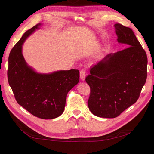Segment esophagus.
Returning a JSON list of instances; mask_svg holds the SVG:
<instances>
[{
  "instance_id": "obj_1",
  "label": "esophagus",
  "mask_w": 154,
  "mask_h": 154,
  "mask_svg": "<svg viewBox=\"0 0 154 154\" xmlns=\"http://www.w3.org/2000/svg\"><path fill=\"white\" fill-rule=\"evenodd\" d=\"M80 77L81 80H82V81L85 80V77H86V73H85V71H84V70H82V71H80Z\"/></svg>"
}]
</instances>
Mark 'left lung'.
I'll list each match as a JSON object with an SVG mask.
<instances>
[{
    "instance_id": "obj_1",
    "label": "left lung",
    "mask_w": 154,
    "mask_h": 154,
    "mask_svg": "<svg viewBox=\"0 0 154 154\" xmlns=\"http://www.w3.org/2000/svg\"><path fill=\"white\" fill-rule=\"evenodd\" d=\"M125 49L110 53L90 70L88 106L100 118H114L138 100L147 77V56L130 27L114 24Z\"/></svg>"
}]
</instances>
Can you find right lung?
I'll return each mask as SVG.
<instances>
[{
    "label": "right lung",
    "instance_id": "add662e5",
    "mask_svg": "<svg viewBox=\"0 0 154 154\" xmlns=\"http://www.w3.org/2000/svg\"><path fill=\"white\" fill-rule=\"evenodd\" d=\"M42 25L27 30L11 49L8 78L18 104L36 117L49 119L63 112L67 93L78 83L80 71L71 69L40 73L28 66L22 54V45Z\"/></svg>",
    "mask_w": 154,
    "mask_h": 154
}]
</instances>
